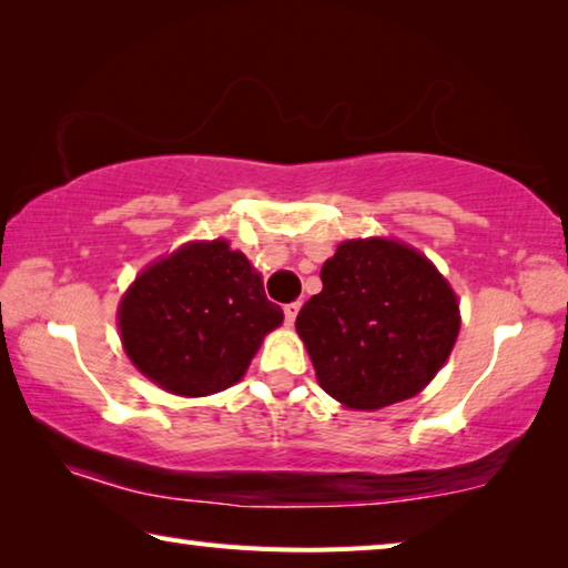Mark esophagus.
<instances>
[{
	"label": "esophagus",
	"instance_id": "obj_1",
	"mask_svg": "<svg viewBox=\"0 0 568 568\" xmlns=\"http://www.w3.org/2000/svg\"><path fill=\"white\" fill-rule=\"evenodd\" d=\"M297 311H301V303H287L285 307H283V313H285V323L287 325H293L295 323V318H297Z\"/></svg>",
	"mask_w": 568,
	"mask_h": 568
}]
</instances>
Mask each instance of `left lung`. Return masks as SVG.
<instances>
[{
  "label": "left lung",
  "instance_id": "obj_1",
  "mask_svg": "<svg viewBox=\"0 0 568 568\" xmlns=\"http://www.w3.org/2000/svg\"><path fill=\"white\" fill-rule=\"evenodd\" d=\"M321 281L295 318L321 388L355 410L426 388L460 328L456 293L436 265L396 240H345Z\"/></svg>",
  "mask_w": 568,
  "mask_h": 568
}]
</instances>
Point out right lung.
Here are the masks:
<instances>
[{
    "mask_svg": "<svg viewBox=\"0 0 568 568\" xmlns=\"http://www.w3.org/2000/svg\"><path fill=\"white\" fill-rule=\"evenodd\" d=\"M134 368L175 396H210L243 378L283 323L261 275L225 240L187 243L138 275L120 303Z\"/></svg>",
    "mask_w": 568,
    "mask_h": 568,
    "instance_id": "right-lung-1",
    "label": "right lung"
}]
</instances>
